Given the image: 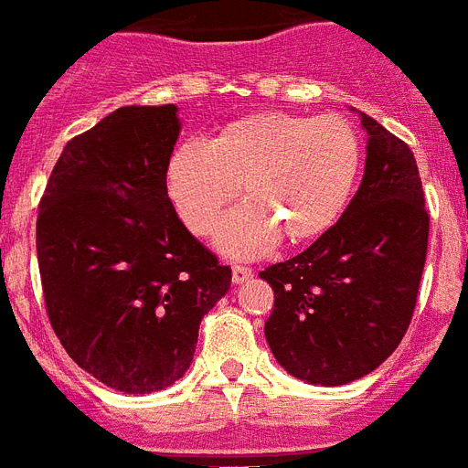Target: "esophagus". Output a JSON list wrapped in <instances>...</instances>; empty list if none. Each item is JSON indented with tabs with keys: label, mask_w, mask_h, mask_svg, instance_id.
<instances>
[{
	"label": "esophagus",
	"mask_w": 468,
	"mask_h": 468,
	"mask_svg": "<svg viewBox=\"0 0 468 468\" xmlns=\"http://www.w3.org/2000/svg\"><path fill=\"white\" fill-rule=\"evenodd\" d=\"M251 275H253L251 268H246V265H231V280H234L237 285L246 282V280L251 278Z\"/></svg>",
	"instance_id": "esophagus-1"
}]
</instances>
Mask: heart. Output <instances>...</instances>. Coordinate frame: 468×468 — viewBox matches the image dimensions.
<instances>
[{
  "label": "heart",
  "mask_w": 468,
  "mask_h": 468,
  "mask_svg": "<svg viewBox=\"0 0 468 468\" xmlns=\"http://www.w3.org/2000/svg\"><path fill=\"white\" fill-rule=\"evenodd\" d=\"M360 166V137L346 118L261 111L227 122L210 144L176 149L166 190L183 224L203 237L241 188L249 205L224 219L217 244L251 258L278 237L299 246L326 234L346 210Z\"/></svg>",
  "instance_id": "obj_1"
}]
</instances>
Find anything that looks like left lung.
Here are the masks:
<instances>
[{
    "mask_svg": "<svg viewBox=\"0 0 468 468\" xmlns=\"http://www.w3.org/2000/svg\"><path fill=\"white\" fill-rule=\"evenodd\" d=\"M367 164L338 222L306 251L268 265L275 292L265 340L309 384L369 375L409 331L428 253L430 215L413 152L362 113Z\"/></svg>",
    "mask_w": 468,
    "mask_h": 468,
    "instance_id": "obj_1",
    "label": "left lung"
}]
</instances>
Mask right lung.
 Returning <instances> with one entry per match:
<instances>
[{
  "instance_id": "obj_1",
  "label": "right lung",
  "mask_w": 468,
  "mask_h": 468,
  "mask_svg": "<svg viewBox=\"0 0 468 468\" xmlns=\"http://www.w3.org/2000/svg\"><path fill=\"white\" fill-rule=\"evenodd\" d=\"M176 106H125L67 142L38 205L45 312L67 355L106 387L181 379L231 268L178 219L166 164Z\"/></svg>"
}]
</instances>
